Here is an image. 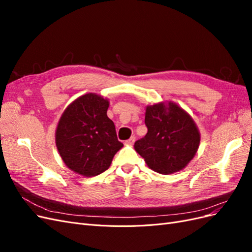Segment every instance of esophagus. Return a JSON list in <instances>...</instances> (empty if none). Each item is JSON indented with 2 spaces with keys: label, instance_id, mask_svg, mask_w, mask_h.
<instances>
[{
  "label": "esophagus",
  "instance_id": "1",
  "mask_svg": "<svg viewBox=\"0 0 252 252\" xmlns=\"http://www.w3.org/2000/svg\"><path fill=\"white\" fill-rule=\"evenodd\" d=\"M134 141H135V136H134V135H132L130 139L126 141V144H128V145H132V144L134 143Z\"/></svg>",
  "mask_w": 252,
  "mask_h": 252
}]
</instances>
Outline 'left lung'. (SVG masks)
<instances>
[{"label": "left lung", "mask_w": 252, "mask_h": 252, "mask_svg": "<svg viewBox=\"0 0 252 252\" xmlns=\"http://www.w3.org/2000/svg\"><path fill=\"white\" fill-rule=\"evenodd\" d=\"M148 131L134 143V149L149 168L170 174L185 168L195 156L200 132L193 120L178 105L148 106L145 114Z\"/></svg>", "instance_id": "left-lung-1"}]
</instances>
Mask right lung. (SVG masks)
<instances>
[{"instance_id":"right-lung-1","label":"right lung","mask_w":252,"mask_h":252,"mask_svg":"<svg viewBox=\"0 0 252 252\" xmlns=\"http://www.w3.org/2000/svg\"><path fill=\"white\" fill-rule=\"evenodd\" d=\"M109 103L94 94L73 101L61 117L56 132L59 154L68 168L84 177L107 170L123 147L107 117Z\"/></svg>"}]
</instances>
